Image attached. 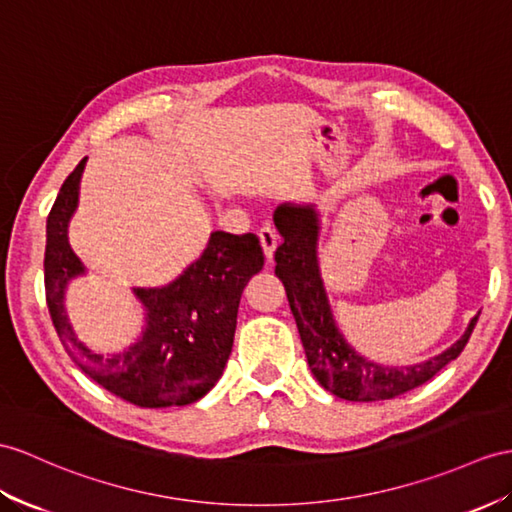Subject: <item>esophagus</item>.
Masks as SVG:
<instances>
[{"label": "esophagus", "instance_id": "1", "mask_svg": "<svg viewBox=\"0 0 512 512\" xmlns=\"http://www.w3.org/2000/svg\"><path fill=\"white\" fill-rule=\"evenodd\" d=\"M258 236H260V243H263V249H265V256L271 260L273 258V252H276V247L280 243V234L276 228L271 226H263L258 230Z\"/></svg>", "mask_w": 512, "mask_h": 512}]
</instances>
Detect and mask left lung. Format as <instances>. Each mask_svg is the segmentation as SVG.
Listing matches in <instances>:
<instances>
[{
    "instance_id": "left-lung-1",
    "label": "left lung",
    "mask_w": 512,
    "mask_h": 512,
    "mask_svg": "<svg viewBox=\"0 0 512 512\" xmlns=\"http://www.w3.org/2000/svg\"><path fill=\"white\" fill-rule=\"evenodd\" d=\"M273 221L282 234V243L276 249V276L289 297L308 367L323 389L350 402L391 400L434 378L465 350L480 313L471 319L465 334L450 350L421 365L384 367L354 352L336 328L319 276V217L315 208L284 204L273 213Z\"/></svg>"
}]
</instances>
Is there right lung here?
I'll list each match as a JSON object with an SVG mask.
<instances>
[{
    "label": "right lung",
    "mask_w": 512,
    "mask_h": 512,
    "mask_svg": "<svg viewBox=\"0 0 512 512\" xmlns=\"http://www.w3.org/2000/svg\"><path fill=\"white\" fill-rule=\"evenodd\" d=\"M84 165L86 158L62 182L47 217L45 297L62 345L86 376L134 406L202 400L228 363L243 289L265 265L258 236L213 232L204 254L178 280L162 289H134L147 313L143 336L123 354H97L78 341L65 313L67 282L84 273L67 239Z\"/></svg>",
    "instance_id": "right-lung-1"
}]
</instances>
